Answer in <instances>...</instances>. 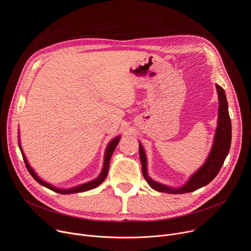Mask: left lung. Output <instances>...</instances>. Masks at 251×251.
I'll list each match as a JSON object with an SVG mask.
<instances>
[{"mask_svg":"<svg viewBox=\"0 0 251 251\" xmlns=\"http://www.w3.org/2000/svg\"><path fill=\"white\" fill-rule=\"evenodd\" d=\"M219 98V114H218V126L214 138V144L212 147L210 155L206 163L193 175L190 180L179 189L170 188L165 185L152 181L147 173V159L142 145L140 144V158L142 163L143 176L147 183L159 192L170 193V194H184V193L193 192L203 186L209 184L219 173L231 145V120L228 112V103L224 89L220 85H216Z\"/></svg>","mask_w":251,"mask_h":251,"instance_id":"8db88e82","label":"left lung"}]
</instances>
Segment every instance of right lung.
Wrapping results in <instances>:
<instances>
[{"mask_svg":"<svg viewBox=\"0 0 251 251\" xmlns=\"http://www.w3.org/2000/svg\"><path fill=\"white\" fill-rule=\"evenodd\" d=\"M120 137H118V138H115V139H113L111 142H110V144L107 146V148H106V151H105V156H104V164H103V168H102V171H101V174L99 176V178L98 179H95V180H93V181H91V182H88V183H86V184H83V185H80V186H78V187H74V188H72V189H68V190H61V189H57V188H55V187H53V186H51L50 184H48V183H45L44 181H42L40 178H38L37 177V175L35 174L34 173V171L32 170V168L29 166V164L27 163V161H26V158H25V156L23 155V159H24V162H25V165H26V168H27V170L29 171V173L31 174V176L38 182L39 184H41L42 186H44V187H46V188H48V189H50V190H52V191H54V192H56V193H60V194H70V193H77V192H83V191H87V190H90V189H93V188H95V187H98V186H100L103 181H104V179L106 178V176H107V173H108V168H109V161H110V158H111V156H112V152H113V151L115 150V148H117V146H118V144H119V142H120ZM22 151V150H21Z\"/></svg>","mask_w":251,"mask_h":251,"instance_id":"obj_1","label":"right lung"}]
</instances>
